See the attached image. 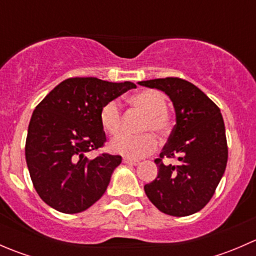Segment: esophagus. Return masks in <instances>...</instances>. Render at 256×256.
<instances>
[{"label": "esophagus", "instance_id": "1", "mask_svg": "<svg viewBox=\"0 0 256 256\" xmlns=\"http://www.w3.org/2000/svg\"><path fill=\"white\" fill-rule=\"evenodd\" d=\"M122 162L126 164H130V166H138V164H140V161H138V160L128 158V157H125V158L122 160Z\"/></svg>", "mask_w": 256, "mask_h": 256}]
</instances>
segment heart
Returning a JSON list of instances; mask_svg holds the SVG:
<instances>
[{
    "label": "heart",
    "mask_w": 256,
    "mask_h": 256,
    "mask_svg": "<svg viewBox=\"0 0 256 256\" xmlns=\"http://www.w3.org/2000/svg\"><path fill=\"white\" fill-rule=\"evenodd\" d=\"M130 104L138 112L146 115L142 131H154L160 136H164L171 130V120L167 114V99L161 92L157 90H142L131 95ZM100 125L106 134L116 136L122 128V114L120 104L116 100L108 102L102 105L99 112ZM157 148V140L151 134L141 136L121 135L110 144V150L114 154H122L128 158H142L152 154Z\"/></svg>",
    "instance_id": "obj_1"
}]
</instances>
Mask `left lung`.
<instances>
[{
    "label": "left lung",
    "instance_id": "1",
    "mask_svg": "<svg viewBox=\"0 0 256 256\" xmlns=\"http://www.w3.org/2000/svg\"><path fill=\"white\" fill-rule=\"evenodd\" d=\"M140 85L171 99L176 125L160 157L177 156L180 164L164 165L144 190L157 209L168 216L197 213L213 197L228 161L226 128L219 108L192 82L180 78L144 80Z\"/></svg>",
    "mask_w": 256,
    "mask_h": 256
}]
</instances>
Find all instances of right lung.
I'll return each mask as SVG.
<instances>
[{
	"instance_id": "add662e5",
	"label": "right lung",
	"mask_w": 256,
	"mask_h": 256,
	"mask_svg": "<svg viewBox=\"0 0 256 256\" xmlns=\"http://www.w3.org/2000/svg\"><path fill=\"white\" fill-rule=\"evenodd\" d=\"M136 85L96 78L62 82L38 104L26 140V161L30 180L49 207L66 214L80 213L102 198L121 156L88 152L102 146V105Z\"/></svg>"
}]
</instances>
